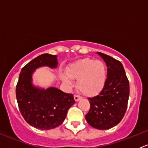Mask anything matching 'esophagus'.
<instances>
[{
    "label": "esophagus",
    "mask_w": 148,
    "mask_h": 148,
    "mask_svg": "<svg viewBox=\"0 0 148 148\" xmlns=\"http://www.w3.org/2000/svg\"><path fill=\"white\" fill-rule=\"evenodd\" d=\"M74 100H75L76 102H78V101L79 100V99H81V98H82L81 97H80V96H79V95H74Z\"/></svg>",
    "instance_id": "34e87169"
}]
</instances>
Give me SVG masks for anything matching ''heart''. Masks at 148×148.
<instances>
[{
  "label": "heart",
  "mask_w": 148,
  "mask_h": 148,
  "mask_svg": "<svg viewBox=\"0 0 148 148\" xmlns=\"http://www.w3.org/2000/svg\"><path fill=\"white\" fill-rule=\"evenodd\" d=\"M67 74L71 79H78L77 89L86 96L97 95L103 89L106 82V67L100 60L85 58L74 63L68 69ZM62 79L71 84L69 78L62 75Z\"/></svg>",
  "instance_id": "obj_1"
}]
</instances>
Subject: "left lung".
<instances>
[{
    "label": "left lung",
    "mask_w": 148,
    "mask_h": 148,
    "mask_svg": "<svg viewBox=\"0 0 148 148\" xmlns=\"http://www.w3.org/2000/svg\"><path fill=\"white\" fill-rule=\"evenodd\" d=\"M107 66V79L99 94L88 98L90 109L85 116L89 125L99 130H107L120 123L127 107L130 84L120 61L97 52Z\"/></svg>",
    "instance_id": "obj_1"
}]
</instances>
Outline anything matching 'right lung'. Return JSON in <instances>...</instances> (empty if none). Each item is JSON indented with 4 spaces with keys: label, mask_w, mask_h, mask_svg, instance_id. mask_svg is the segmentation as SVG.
<instances>
[{
    "label": "right lung",
    "mask_w": 148,
    "mask_h": 148,
    "mask_svg": "<svg viewBox=\"0 0 148 148\" xmlns=\"http://www.w3.org/2000/svg\"><path fill=\"white\" fill-rule=\"evenodd\" d=\"M56 55L44 53L22 68L16 88L19 110L24 120L32 127L50 130L64 122L68 110L75 103L72 94L56 87L40 89L32 84V74L40 66L56 68Z\"/></svg>",
    "instance_id": "add662e5"
}]
</instances>
